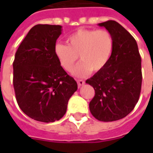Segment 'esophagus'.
Instances as JSON below:
<instances>
[{"mask_svg": "<svg viewBox=\"0 0 153 153\" xmlns=\"http://www.w3.org/2000/svg\"><path fill=\"white\" fill-rule=\"evenodd\" d=\"M77 83H78V85L79 86H83V85H84V83H85V82L83 81V80H80V79H78L77 80Z\"/></svg>", "mask_w": 153, "mask_h": 153, "instance_id": "34e87169", "label": "esophagus"}]
</instances>
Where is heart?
Returning a JSON list of instances; mask_svg holds the SVG:
<instances>
[{
  "label": "heart",
  "mask_w": 153,
  "mask_h": 153,
  "mask_svg": "<svg viewBox=\"0 0 153 153\" xmlns=\"http://www.w3.org/2000/svg\"><path fill=\"white\" fill-rule=\"evenodd\" d=\"M66 44L56 43L54 53L66 71L73 70L77 60L82 62L73 70L78 78L88 76L92 70L98 72L106 66L113 50V38L105 29H79L70 35Z\"/></svg>",
  "instance_id": "heart-1"
}]
</instances>
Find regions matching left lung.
<instances>
[{
  "label": "left lung",
  "mask_w": 153,
  "mask_h": 153,
  "mask_svg": "<svg viewBox=\"0 0 153 153\" xmlns=\"http://www.w3.org/2000/svg\"><path fill=\"white\" fill-rule=\"evenodd\" d=\"M113 38V50L102 70L86 80L95 96L89 103L92 115L100 121H115L131 112L141 92V57L137 42L114 20L98 24Z\"/></svg>",
  "instance_id": "left-lung-1"
}]
</instances>
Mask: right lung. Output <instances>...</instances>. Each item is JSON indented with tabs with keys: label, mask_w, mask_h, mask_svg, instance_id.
Instances as JSON below:
<instances>
[{
	"label": "right lung",
	"mask_w": 153,
	"mask_h": 153,
	"mask_svg": "<svg viewBox=\"0 0 153 153\" xmlns=\"http://www.w3.org/2000/svg\"><path fill=\"white\" fill-rule=\"evenodd\" d=\"M60 25H37L22 41L13 63V84L19 106L35 120L50 123L65 114L78 89L54 53Z\"/></svg>",
	"instance_id": "add662e5"
}]
</instances>
